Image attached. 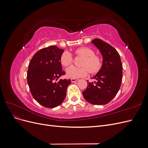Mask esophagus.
I'll list each match as a JSON object with an SVG mask.
<instances>
[{
	"mask_svg": "<svg viewBox=\"0 0 148 148\" xmlns=\"http://www.w3.org/2000/svg\"><path fill=\"white\" fill-rule=\"evenodd\" d=\"M78 80H79V79H77V78H71V82H72V83H75V82H78Z\"/></svg>",
	"mask_w": 148,
	"mask_h": 148,
	"instance_id": "esophagus-1",
	"label": "esophagus"
}]
</instances>
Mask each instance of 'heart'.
Returning a JSON list of instances; mask_svg holds the SVG:
<instances>
[{
  "label": "heart",
  "instance_id": "1",
  "mask_svg": "<svg viewBox=\"0 0 148 148\" xmlns=\"http://www.w3.org/2000/svg\"><path fill=\"white\" fill-rule=\"evenodd\" d=\"M75 53L77 56L83 57L80 62V65L82 66H69L66 70V75L69 78L84 77L88 74L89 71L91 73H96L101 69L102 66L101 58L99 56L95 54V51L92 49L82 47L76 49ZM73 60V57L69 52L65 51L62 53L60 57V62L64 66L70 65Z\"/></svg>",
  "mask_w": 148,
  "mask_h": 148
}]
</instances>
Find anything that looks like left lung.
Returning <instances> with one entry per match:
<instances>
[{
  "label": "left lung",
  "mask_w": 148,
  "mask_h": 148,
  "mask_svg": "<svg viewBox=\"0 0 148 148\" xmlns=\"http://www.w3.org/2000/svg\"><path fill=\"white\" fill-rule=\"evenodd\" d=\"M92 43L101 53L102 65L92 78L96 82L88 83L83 96L92 104L104 105L114 99L120 88L122 64L119 53L109 44L97 38L93 39Z\"/></svg>",
  "instance_id": "8db88e82"
}]
</instances>
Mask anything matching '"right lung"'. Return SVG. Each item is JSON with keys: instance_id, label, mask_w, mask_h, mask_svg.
Wrapping results in <instances>:
<instances>
[{"instance_id": "right-lung-1", "label": "right lung", "mask_w": 148, "mask_h": 148, "mask_svg": "<svg viewBox=\"0 0 148 148\" xmlns=\"http://www.w3.org/2000/svg\"><path fill=\"white\" fill-rule=\"evenodd\" d=\"M64 52L56 46L41 49L33 56L28 65L27 82L31 95L38 103L47 108L62 104L71 83L70 79L55 82L65 74L60 62Z\"/></svg>"}]
</instances>
